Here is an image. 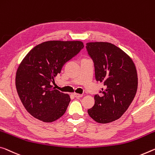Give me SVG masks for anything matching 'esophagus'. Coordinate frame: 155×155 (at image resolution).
<instances>
[{
    "label": "esophagus",
    "instance_id": "obj_1",
    "mask_svg": "<svg viewBox=\"0 0 155 155\" xmlns=\"http://www.w3.org/2000/svg\"><path fill=\"white\" fill-rule=\"evenodd\" d=\"M73 95H74V97H75L76 98H78H78H81V97H83L82 94H77V93H74Z\"/></svg>",
    "mask_w": 155,
    "mask_h": 155
}]
</instances>
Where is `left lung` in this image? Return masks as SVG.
Masks as SVG:
<instances>
[{
	"mask_svg": "<svg viewBox=\"0 0 155 155\" xmlns=\"http://www.w3.org/2000/svg\"><path fill=\"white\" fill-rule=\"evenodd\" d=\"M86 50L94 63L95 78L105 88L94 96L95 103L87 110L95 121L107 124L119 119L137 93L138 78L130 57L110 43H87Z\"/></svg>",
	"mask_w": 155,
	"mask_h": 155,
	"instance_id": "8db88e82",
	"label": "left lung"
}]
</instances>
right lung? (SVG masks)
<instances>
[{"label": "right lung", "instance_id": "1", "mask_svg": "<svg viewBox=\"0 0 155 155\" xmlns=\"http://www.w3.org/2000/svg\"><path fill=\"white\" fill-rule=\"evenodd\" d=\"M83 47L81 41H46L34 47L23 58L16 72V87L22 104L31 116L50 123L64 114L70 96L51 84L65 63Z\"/></svg>", "mask_w": 155, "mask_h": 155}]
</instances>
